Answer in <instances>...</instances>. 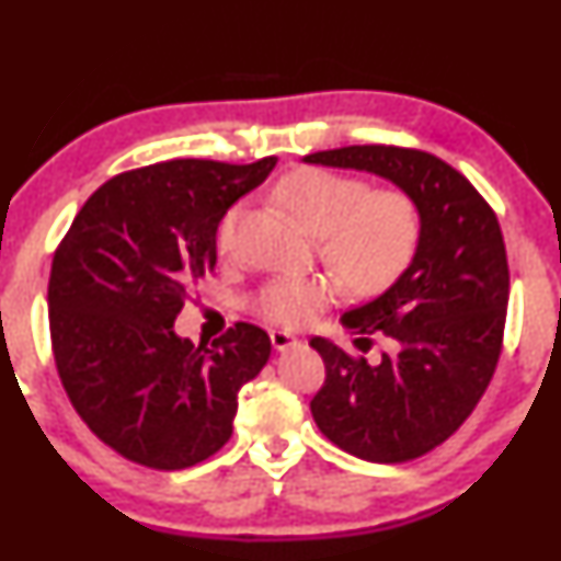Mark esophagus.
<instances>
[{"mask_svg":"<svg viewBox=\"0 0 561 561\" xmlns=\"http://www.w3.org/2000/svg\"><path fill=\"white\" fill-rule=\"evenodd\" d=\"M270 339H272V346L277 348V351H287V348L299 344L297 336L289 334V331H282V329H272L270 331Z\"/></svg>","mask_w":561,"mask_h":561,"instance_id":"1","label":"esophagus"}]
</instances>
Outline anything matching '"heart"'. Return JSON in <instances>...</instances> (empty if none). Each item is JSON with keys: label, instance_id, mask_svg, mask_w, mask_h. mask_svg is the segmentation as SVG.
<instances>
[{"label": "heart", "instance_id": "heart-1", "mask_svg": "<svg viewBox=\"0 0 561 561\" xmlns=\"http://www.w3.org/2000/svg\"><path fill=\"white\" fill-rule=\"evenodd\" d=\"M282 205L321 240V260L351 291L376 294L401 277L421 242V210L401 187H376L360 178L301 168L277 187ZM244 203L227 207L215 230V247H234ZM339 287L321 277H279L257 291V311L274 324L304 327L319 317Z\"/></svg>", "mask_w": 561, "mask_h": 561}]
</instances>
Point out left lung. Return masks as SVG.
I'll return each mask as SVG.
<instances>
[{"label": "left lung", "instance_id": "obj_1", "mask_svg": "<svg viewBox=\"0 0 561 561\" xmlns=\"http://www.w3.org/2000/svg\"><path fill=\"white\" fill-rule=\"evenodd\" d=\"M304 163L381 175L421 210L408 270L381 297L341 317L360 344H371V334L391 339L393 354L368 364L329 339L309 341L327 366L311 398L319 431L368 462L421 458L474 411L500 360L510 270L497 215L468 178L415 148L346 146Z\"/></svg>", "mask_w": 561, "mask_h": 561}]
</instances>
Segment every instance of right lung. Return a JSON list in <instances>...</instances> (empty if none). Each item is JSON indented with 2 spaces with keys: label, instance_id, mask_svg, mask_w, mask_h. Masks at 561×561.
Returning a JSON list of instances; mask_svg holds the SVG:
<instances>
[{
  "label": "right lung",
  "instance_id": "add662e5",
  "mask_svg": "<svg viewBox=\"0 0 561 561\" xmlns=\"http://www.w3.org/2000/svg\"><path fill=\"white\" fill-rule=\"evenodd\" d=\"M274 165L178 158L128 170L89 197L56 247V371L81 421L130 462L183 470L210 458L230 440L240 388L267 364L260 327L237 321L195 346L173 324L215 270L220 217Z\"/></svg>",
  "mask_w": 561,
  "mask_h": 561
}]
</instances>
